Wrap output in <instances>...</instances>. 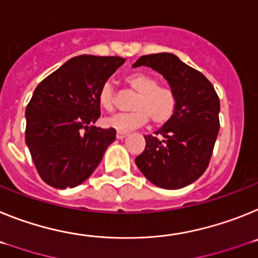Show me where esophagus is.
<instances>
[{
	"label": "esophagus",
	"mask_w": 258,
	"mask_h": 258,
	"mask_svg": "<svg viewBox=\"0 0 258 258\" xmlns=\"http://www.w3.org/2000/svg\"><path fill=\"white\" fill-rule=\"evenodd\" d=\"M126 136H127V132H122V131L116 132V139H124Z\"/></svg>",
	"instance_id": "34e87169"
}]
</instances>
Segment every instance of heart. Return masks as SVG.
I'll use <instances>...</instances> for the list:
<instances>
[{
  "label": "heart",
  "instance_id": "b5f03b06",
  "mask_svg": "<svg viewBox=\"0 0 258 258\" xmlns=\"http://www.w3.org/2000/svg\"><path fill=\"white\" fill-rule=\"evenodd\" d=\"M124 84L138 93L130 113H120L106 118L105 126L116 131L128 132L143 126L151 119L156 126H163L171 119L178 106L176 92L170 86L158 84L156 76L147 73H132L124 78ZM97 100L106 111L115 109V92L110 83H104L98 89Z\"/></svg>",
  "mask_w": 258,
  "mask_h": 258
}]
</instances>
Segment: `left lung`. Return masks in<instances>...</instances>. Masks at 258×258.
I'll return each instance as SVG.
<instances>
[{
	"instance_id": "8db88e82",
	"label": "left lung",
	"mask_w": 258,
	"mask_h": 258,
	"mask_svg": "<svg viewBox=\"0 0 258 258\" xmlns=\"http://www.w3.org/2000/svg\"><path fill=\"white\" fill-rule=\"evenodd\" d=\"M148 66L162 74L176 92L178 106L156 136H145L136 166L153 184L179 189L203 175L219 131V97L212 83L171 53L143 55L134 67Z\"/></svg>"
}]
</instances>
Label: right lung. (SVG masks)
<instances>
[{
	"label": "right lung",
	"instance_id": "add662e5",
	"mask_svg": "<svg viewBox=\"0 0 258 258\" xmlns=\"http://www.w3.org/2000/svg\"><path fill=\"white\" fill-rule=\"evenodd\" d=\"M122 57H74L36 87L26 107V144L39 175L58 189L74 188L92 175L114 128H100L98 89L124 63Z\"/></svg>",
	"mask_w": 258,
	"mask_h": 258
}]
</instances>
